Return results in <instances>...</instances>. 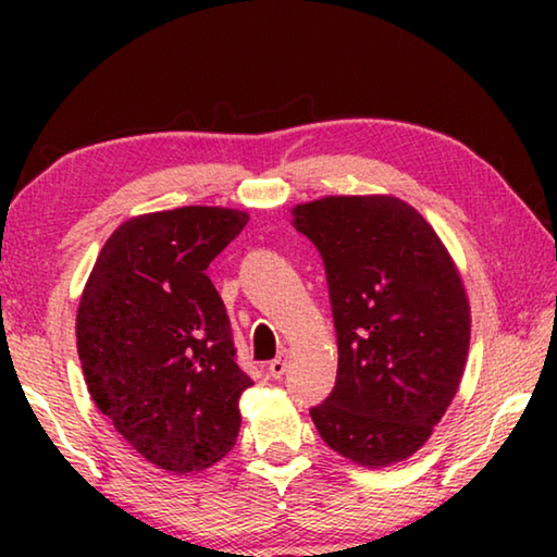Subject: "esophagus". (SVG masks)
Instances as JSON below:
<instances>
[{
	"mask_svg": "<svg viewBox=\"0 0 557 557\" xmlns=\"http://www.w3.org/2000/svg\"><path fill=\"white\" fill-rule=\"evenodd\" d=\"M268 371H270L272 379H282V375L287 373V356H285V354H280V356L275 358V361H270Z\"/></svg>",
	"mask_w": 557,
	"mask_h": 557,
	"instance_id": "esophagus-1",
	"label": "esophagus"
}]
</instances>
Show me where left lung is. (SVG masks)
<instances>
[{
	"label": "left lung",
	"mask_w": 557,
	"mask_h": 557,
	"mask_svg": "<svg viewBox=\"0 0 557 557\" xmlns=\"http://www.w3.org/2000/svg\"><path fill=\"white\" fill-rule=\"evenodd\" d=\"M324 260L336 329L334 391L309 408L329 447L388 467L425 445L459 388L469 305L445 245L393 196H329L295 209Z\"/></svg>",
	"instance_id": "1"
}]
</instances>
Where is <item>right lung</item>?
<instances>
[{"mask_svg": "<svg viewBox=\"0 0 557 557\" xmlns=\"http://www.w3.org/2000/svg\"><path fill=\"white\" fill-rule=\"evenodd\" d=\"M248 223L209 206L137 215L102 245L75 336L90 398L147 461L174 474L231 451L252 379L206 270Z\"/></svg>", "mask_w": 557, "mask_h": 557, "instance_id": "1", "label": "right lung"}]
</instances>
